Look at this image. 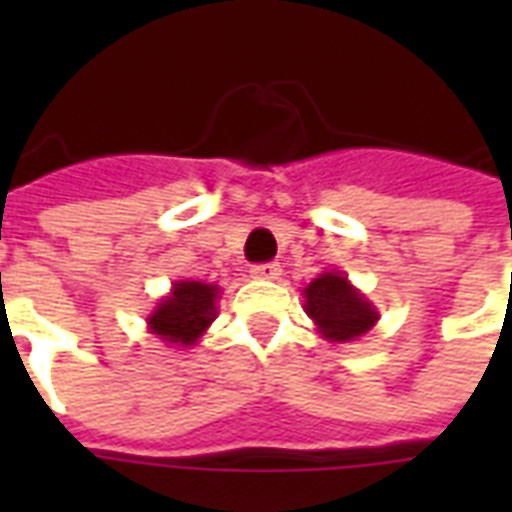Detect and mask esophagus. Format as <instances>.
Listing matches in <instances>:
<instances>
[{"instance_id": "esophagus-1", "label": "esophagus", "mask_w": 512, "mask_h": 512, "mask_svg": "<svg viewBox=\"0 0 512 512\" xmlns=\"http://www.w3.org/2000/svg\"><path fill=\"white\" fill-rule=\"evenodd\" d=\"M252 279H263V281H276L281 276V265L279 263H260L252 265Z\"/></svg>"}]
</instances>
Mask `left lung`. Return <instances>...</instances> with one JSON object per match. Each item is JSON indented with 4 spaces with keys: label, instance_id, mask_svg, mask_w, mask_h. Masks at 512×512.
Listing matches in <instances>:
<instances>
[{
    "label": "left lung",
    "instance_id": "left-lung-1",
    "mask_svg": "<svg viewBox=\"0 0 512 512\" xmlns=\"http://www.w3.org/2000/svg\"><path fill=\"white\" fill-rule=\"evenodd\" d=\"M303 297L305 313L319 327L324 340H358L380 319V313L374 311V305L340 271H327L316 276L303 289Z\"/></svg>",
    "mask_w": 512,
    "mask_h": 512
}]
</instances>
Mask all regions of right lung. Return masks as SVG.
I'll return each mask as SVG.
<instances>
[{"label": "right lung", "instance_id": "right-lung-1", "mask_svg": "<svg viewBox=\"0 0 512 512\" xmlns=\"http://www.w3.org/2000/svg\"><path fill=\"white\" fill-rule=\"evenodd\" d=\"M217 297H220L217 284L175 281L170 295L164 297L162 303L156 305V311L148 316V327L164 342L188 348L215 321Z\"/></svg>", "mask_w": 512, "mask_h": 512}]
</instances>
